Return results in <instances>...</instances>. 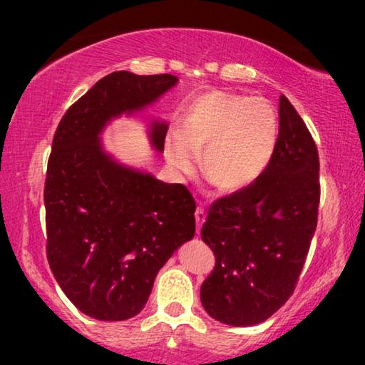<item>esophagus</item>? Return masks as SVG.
Here are the masks:
<instances>
[{"mask_svg": "<svg viewBox=\"0 0 365 365\" xmlns=\"http://www.w3.org/2000/svg\"><path fill=\"white\" fill-rule=\"evenodd\" d=\"M204 219H206V212H204V209H202V207H199V206H197V209H196V224H197V232L201 231V226H202Z\"/></svg>", "mask_w": 365, "mask_h": 365, "instance_id": "1", "label": "esophagus"}]
</instances>
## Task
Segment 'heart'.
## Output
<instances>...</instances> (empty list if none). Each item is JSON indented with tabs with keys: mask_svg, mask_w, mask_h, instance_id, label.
Returning <instances> with one entry per match:
<instances>
[{
	"mask_svg": "<svg viewBox=\"0 0 365 365\" xmlns=\"http://www.w3.org/2000/svg\"><path fill=\"white\" fill-rule=\"evenodd\" d=\"M279 123L264 99L207 93L186 109L181 133H171L164 144L169 168L187 176L202 154V173L222 192L251 186L266 171L276 151Z\"/></svg>",
	"mask_w": 365,
	"mask_h": 365,
	"instance_id": "obj_1",
	"label": "heart"
}]
</instances>
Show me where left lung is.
Instances as JSON below:
<instances>
[{
  "label": "left lung",
  "instance_id": "left-lung-1",
  "mask_svg": "<svg viewBox=\"0 0 365 365\" xmlns=\"http://www.w3.org/2000/svg\"><path fill=\"white\" fill-rule=\"evenodd\" d=\"M319 154L306 123L279 99V136L266 171L211 204L202 241L216 266L201 286L202 307L229 326H254L297 286L317 227Z\"/></svg>",
  "mask_w": 365,
  "mask_h": 365
}]
</instances>
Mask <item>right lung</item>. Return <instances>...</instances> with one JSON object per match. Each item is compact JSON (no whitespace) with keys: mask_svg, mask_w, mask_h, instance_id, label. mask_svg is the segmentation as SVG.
<instances>
[{"mask_svg":"<svg viewBox=\"0 0 365 365\" xmlns=\"http://www.w3.org/2000/svg\"><path fill=\"white\" fill-rule=\"evenodd\" d=\"M173 74L114 71L64 113L53 138L44 182L46 256L59 287L98 321H126L143 311L154 279L196 232V202L182 184L118 164L99 133L173 88ZM168 126L154 123L164 149Z\"/></svg>","mask_w":365,"mask_h":365,"instance_id":"right-lung-1","label":"right lung"}]
</instances>
